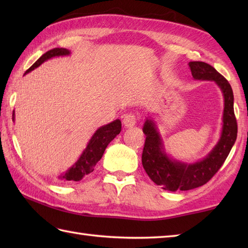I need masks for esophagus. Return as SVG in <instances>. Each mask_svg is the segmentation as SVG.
Returning <instances> with one entry per match:
<instances>
[{"label":"esophagus","instance_id":"obj_1","mask_svg":"<svg viewBox=\"0 0 248 248\" xmlns=\"http://www.w3.org/2000/svg\"><path fill=\"white\" fill-rule=\"evenodd\" d=\"M136 121H138V118H136V116L133 114H125L124 116V119H123V124L125 128H132L133 125H135Z\"/></svg>","mask_w":248,"mask_h":248}]
</instances>
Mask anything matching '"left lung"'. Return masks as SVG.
Segmentation results:
<instances>
[{"mask_svg":"<svg viewBox=\"0 0 248 248\" xmlns=\"http://www.w3.org/2000/svg\"><path fill=\"white\" fill-rule=\"evenodd\" d=\"M188 67L194 80L212 81L222 92L224 98L222 131L217 145L202 160L187 163L173 159L167 154L155 121L151 116L146 118L143 127L146 141L141 163L151 180L163 189L170 192L188 191L207 183L227 159L238 133L233 110V93L228 81L207 62H189Z\"/></svg>","mask_w":248,"mask_h":248,"instance_id":"8db88e82","label":"left lung"}]
</instances>
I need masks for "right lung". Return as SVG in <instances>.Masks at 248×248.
<instances>
[{
  "label": "right lung",
  "mask_w": 248,
  "mask_h": 248,
  "mask_svg": "<svg viewBox=\"0 0 248 248\" xmlns=\"http://www.w3.org/2000/svg\"><path fill=\"white\" fill-rule=\"evenodd\" d=\"M70 54L71 52L64 48H55L46 52L45 54L41 55L34 62V65L29 70H26L24 76L28 75L31 71H33L36 68H38L40 65H43L46 61L54 59V57L68 56ZM15 117L16 116L14 110L13 121H15ZM120 131L121 121L119 119H116L112 121V123L98 128L96 132L93 134L91 140H88L86 148L83 150L77 162L71 167L68 168L65 172H62L61 176H59V179L62 181H80L86 175H88V173L93 172L94 166H96L97 163L102 157L105 148L120 133Z\"/></svg>",
  "instance_id": "1"
}]
</instances>
